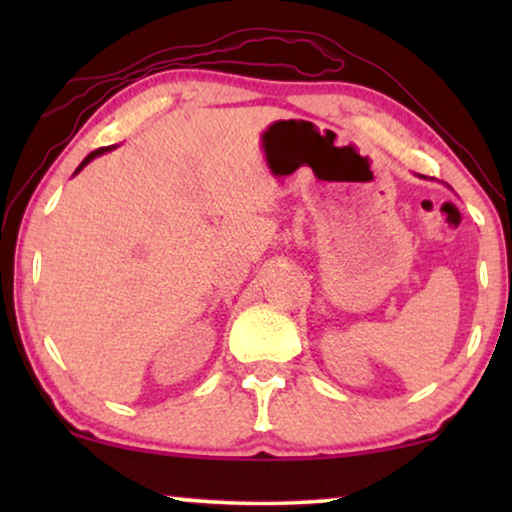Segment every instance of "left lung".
Masks as SVG:
<instances>
[{
	"mask_svg": "<svg viewBox=\"0 0 512 512\" xmlns=\"http://www.w3.org/2000/svg\"><path fill=\"white\" fill-rule=\"evenodd\" d=\"M419 177H422V174H419ZM422 179H426V177H422Z\"/></svg>",
	"mask_w": 512,
	"mask_h": 512,
	"instance_id": "obj_1",
	"label": "left lung"
}]
</instances>
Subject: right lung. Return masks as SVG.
I'll list each match as a JSON object with an SVG mask.
<instances>
[{"mask_svg":"<svg viewBox=\"0 0 512 512\" xmlns=\"http://www.w3.org/2000/svg\"><path fill=\"white\" fill-rule=\"evenodd\" d=\"M111 149H116V146H102V149H97V151H93V153H88V156L83 158V163H81L79 167H76V172H74V174H79V172L83 170V167H86V165L90 163V160H95L97 156H102V153H107V151H111Z\"/></svg>","mask_w":512,"mask_h":512,"instance_id":"right-lung-1","label":"right lung"}]
</instances>
